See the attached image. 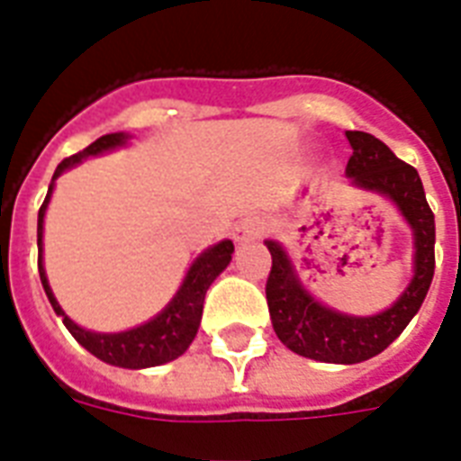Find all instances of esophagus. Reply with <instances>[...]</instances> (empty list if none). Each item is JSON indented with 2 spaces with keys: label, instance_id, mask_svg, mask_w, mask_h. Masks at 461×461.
Segmentation results:
<instances>
[{
  "label": "esophagus",
  "instance_id": "34e87169",
  "mask_svg": "<svg viewBox=\"0 0 461 461\" xmlns=\"http://www.w3.org/2000/svg\"><path fill=\"white\" fill-rule=\"evenodd\" d=\"M258 234H260L258 217H244V220H239L237 227H234V241H239V244L253 241V239H258Z\"/></svg>",
  "mask_w": 461,
  "mask_h": 461
}]
</instances>
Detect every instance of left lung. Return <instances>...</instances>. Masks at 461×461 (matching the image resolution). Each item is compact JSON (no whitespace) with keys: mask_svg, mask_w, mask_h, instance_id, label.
I'll use <instances>...</instances> for the list:
<instances>
[{"mask_svg":"<svg viewBox=\"0 0 461 461\" xmlns=\"http://www.w3.org/2000/svg\"><path fill=\"white\" fill-rule=\"evenodd\" d=\"M347 140L354 150L347 162L351 184L390 198L414 231V277L383 313H337L308 294L287 251L267 239L273 267L266 299L275 335L294 354L322 364H358L387 349L419 313L436 273V217L426 201L419 172L371 133L347 131Z\"/></svg>","mask_w":461,"mask_h":461,"instance_id":"1","label":"left lung"}]
</instances>
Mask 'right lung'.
Here are the masks:
<instances>
[{"mask_svg": "<svg viewBox=\"0 0 461 461\" xmlns=\"http://www.w3.org/2000/svg\"><path fill=\"white\" fill-rule=\"evenodd\" d=\"M126 139H129L126 133H107L103 139H97L95 143H90L86 150L61 159L59 165H57L50 191H47V198L38 212V270L40 282L45 287V294L50 303H52L54 313L61 315V321H64L68 332L74 335L76 342L86 347L93 357H97L104 364L119 366V368H150V366H159L179 358L188 349V344L194 342L198 325H201L205 292L215 282L217 275L230 266L231 253H234V244H231L230 239L210 246L208 251H203L194 260V266L188 267L186 280H184V285H181L172 302L167 303L162 313L155 315L153 321L143 322L139 328L124 330V332H90V330L76 325L61 311L57 299H54L50 282H47L45 267H42V222H45V210L47 203H50V195H52L54 179L61 172H67L74 165L83 162L86 158H93V155L107 153V150L124 146Z\"/></svg>", "mask_w": 461, "mask_h": 461, "instance_id": "add662e5", "label": "right lung"}]
</instances>
